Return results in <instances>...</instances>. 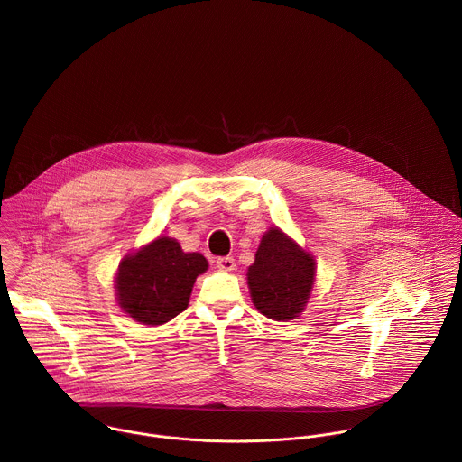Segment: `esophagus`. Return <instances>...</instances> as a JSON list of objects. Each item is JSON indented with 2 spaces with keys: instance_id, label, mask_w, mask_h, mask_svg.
<instances>
[{
  "instance_id": "34e87169",
  "label": "esophagus",
  "mask_w": 462,
  "mask_h": 462,
  "mask_svg": "<svg viewBox=\"0 0 462 462\" xmlns=\"http://www.w3.org/2000/svg\"><path fill=\"white\" fill-rule=\"evenodd\" d=\"M216 265L219 271H225V273H230L236 269V260L232 256H219L216 260Z\"/></svg>"
}]
</instances>
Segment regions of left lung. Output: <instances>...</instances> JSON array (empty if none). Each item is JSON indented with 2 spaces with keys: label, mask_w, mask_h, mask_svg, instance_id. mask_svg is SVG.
Returning <instances> with one entry per match:
<instances>
[{
  "label": "left lung",
  "mask_w": 462,
  "mask_h": 462,
  "mask_svg": "<svg viewBox=\"0 0 462 462\" xmlns=\"http://www.w3.org/2000/svg\"><path fill=\"white\" fill-rule=\"evenodd\" d=\"M317 263L282 228L271 226L248 267V289L256 310L273 320L298 319L313 291Z\"/></svg>",
  "instance_id": "8db88e82"
}]
</instances>
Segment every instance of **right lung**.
I'll return each mask as SVG.
<instances>
[{
	"label": "right lung",
	"mask_w": 462,
	"mask_h": 462,
	"mask_svg": "<svg viewBox=\"0 0 462 462\" xmlns=\"http://www.w3.org/2000/svg\"><path fill=\"white\" fill-rule=\"evenodd\" d=\"M207 267L202 254H186L173 237H155L120 260L115 274L116 303L136 322L161 326L188 308L193 285Z\"/></svg>",
	"instance_id": "obj_1"
}]
</instances>
